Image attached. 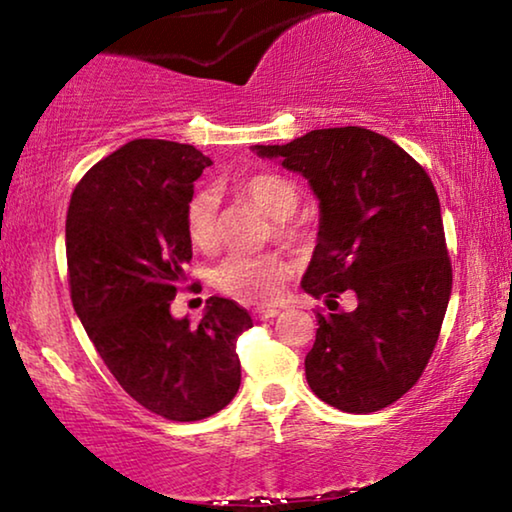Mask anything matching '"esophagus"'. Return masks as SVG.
<instances>
[{
    "label": "esophagus",
    "instance_id": "esophagus-1",
    "mask_svg": "<svg viewBox=\"0 0 512 512\" xmlns=\"http://www.w3.org/2000/svg\"><path fill=\"white\" fill-rule=\"evenodd\" d=\"M277 314H279V310H272V307H258V310H254V319L265 321V319L277 317Z\"/></svg>",
    "mask_w": 512,
    "mask_h": 512
}]
</instances>
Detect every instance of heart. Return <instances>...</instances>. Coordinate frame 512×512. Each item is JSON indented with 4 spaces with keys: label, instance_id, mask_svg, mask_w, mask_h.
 Returning a JSON list of instances; mask_svg holds the SVG:
<instances>
[{
    "label": "heart",
    "instance_id": "b5f03b06",
    "mask_svg": "<svg viewBox=\"0 0 512 512\" xmlns=\"http://www.w3.org/2000/svg\"><path fill=\"white\" fill-rule=\"evenodd\" d=\"M235 191L261 207L275 219V237L296 242L305 235L303 223L293 219L300 205V191L291 179L277 172H256L242 177ZM184 226L188 242L195 249L212 254L219 249V195L214 188H198L186 202ZM289 277V263L282 254H230L214 270V286L230 298L249 305L275 303L284 279Z\"/></svg>",
    "mask_w": 512,
    "mask_h": 512
}]
</instances>
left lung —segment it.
<instances>
[{
    "instance_id": "8db88e82",
    "label": "left lung",
    "mask_w": 512,
    "mask_h": 512,
    "mask_svg": "<svg viewBox=\"0 0 512 512\" xmlns=\"http://www.w3.org/2000/svg\"><path fill=\"white\" fill-rule=\"evenodd\" d=\"M254 151L303 174L319 198L317 249L303 289L326 303L356 293L352 312H317L307 384L342 412L387 408L422 377L452 293L429 174L389 137L356 125Z\"/></svg>"
}]
</instances>
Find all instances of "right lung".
Listing matches in <instances>:
<instances>
[{
  "mask_svg": "<svg viewBox=\"0 0 512 512\" xmlns=\"http://www.w3.org/2000/svg\"><path fill=\"white\" fill-rule=\"evenodd\" d=\"M209 165L191 144L135 139L90 167L67 209L74 312L125 394L172 422L233 401L237 338L251 328L249 312L219 296L198 326L170 314L193 258L184 209Z\"/></svg>",
  "mask_w": 512,
  "mask_h": 512,
  "instance_id": "add662e5",
  "label": "right lung"
}]
</instances>
